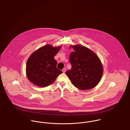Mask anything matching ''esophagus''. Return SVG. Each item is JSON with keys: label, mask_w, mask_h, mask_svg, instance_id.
<instances>
[{"label": "esophagus", "mask_w": 130, "mask_h": 130, "mask_svg": "<svg viewBox=\"0 0 130 130\" xmlns=\"http://www.w3.org/2000/svg\"><path fill=\"white\" fill-rule=\"evenodd\" d=\"M66 69L65 68H63V69H62V72H63V73H65V72H66Z\"/></svg>", "instance_id": "esophagus-1"}]
</instances>
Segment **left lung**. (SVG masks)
<instances>
[{
    "instance_id": "1",
    "label": "left lung",
    "mask_w": 130,
    "mask_h": 130,
    "mask_svg": "<svg viewBox=\"0 0 130 130\" xmlns=\"http://www.w3.org/2000/svg\"><path fill=\"white\" fill-rule=\"evenodd\" d=\"M74 51L69 57L72 68L66 74L72 84L81 90H90L100 82L103 66L97 55L87 47L77 44L72 45Z\"/></svg>"
}]
</instances>
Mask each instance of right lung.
I'll use <instances>...</instances> for the list:
<instances>
[{
	"mask_svg": "<svg viewBox=\"0 0 130 130\" xmlns=\"http://www.w3.org/2000/svg\"><path fill=\"white\" fill-rule=\"evenodd\" d=\"M61 47L47 44L30 55L27 62L26 74L31 83L40 87H47L62 73L57 68V61L54 58Z\"/></svg>",
	"mask_w": 130,
	"mask_h": 130,
	"instance_id": "1",
	"label": "right lung"
}]
</instances>
